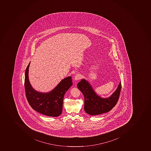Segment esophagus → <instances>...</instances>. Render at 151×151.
I'll return each instance as SVG.
<instances>
[{
    "label": "esophagus",
    "mask_w": 151,
    "mask_h": 151,
    "mask_svg": "<svg viewBox=\"0 0 151 151\" xmlns=\"http://www.w3.org/2000/svg\"><path fill=\"white\" fill-rule=\"evenodd\" d=\"M82 78V75L81 74H76L75 76V80H78Z\"/></svg>",
    "instance_id": "obj_1"
}]
</instances>
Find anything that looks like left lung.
<instances>
[{"mask_svg":"<svg viewBox=\"0 0 151 151\" xmlns=\"http://www.w3.org/2000/svg\"><path fill=\"white\" fill-rule=\"evenodd\" d=\"M77 86L85 98V112L90 115H96L108 112L115 106L119 98L122 84L120 82L111 95L106 98L97 95L91 85L85 79H82Z\"/></svg>","mask_w":151,"mask_h":151,"instance_id":"8db88e82","label":"left lung"}]
</instances>
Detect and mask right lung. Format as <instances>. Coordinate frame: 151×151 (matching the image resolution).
Segmentation results:
<instances>
[{"instance_id":"right-lung-1","label":"right lung","mask_w":151,"mask_h":151,"mask_svg":"<svg viewBox=\"0 0 151 151\" xmlns=\"http://www.w3.org/2000/svg\"><path fill=\"white\" fill-rule=\"evenodd\" d=\"M25 71L24 86L27 100L34 110L49 117H58L62 112L63 99L65 93L73 85L71 76L60 81L55 88L49 92L37 91L32 87L29 79V68Z\"/></svg>"}]
</instances>
